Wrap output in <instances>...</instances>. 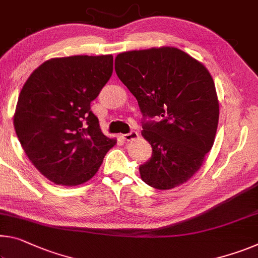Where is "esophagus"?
I'll return each mask as SVG.
<instances>
[{
    "mask_svg": "<svg viewBox=\"0 0 258 258\" xmlns=\"http://www.w3.org/2000/svg\"><path fill=\"white\" fill-rule=\"evenodd\" d=\"M139 138V133L137 132V131H131L130 133L127 134H122L121 136V139L124 141H132V140H136V139Z\"/></svg>",
    "mask_w": 258,
    "mask_h": 258,
    "instance_id": "34e87169",
    "label": "esophagus"
}]
</instances>
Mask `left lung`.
I'll return each mask as SVG.
<instances>
[{
    "mask_svg": "<svg viewBox=\"0 0 258 258\" xmlns=\"http://www.w3.org/2000/svg\"><path fill=\"white\" fill-rule=\"evenodd\" d=\"M114 70L142 114L161 118L142 124L153 155L139 167L141 179L162 190L185 183L203 164L217 132L219 103L210 72L173 47L121 52Z\"/></svg>",
    "mask_w": 258,
    "mask_h": 258,
    "instance_id": "8db88e82",
    "label": "left lung"
}]
</instances>
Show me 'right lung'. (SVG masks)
I'll use <instances>...</instances> for the list:
<instances>
[{
  "label": "right lung",
  "instance_id": "add662e5",
  "mask_svg": "<svg viewBox=\"0 0 258 258\" xmlns=\"http://www.w3.org/2000/svg\"><path fill=\"white\" fill-rule=\"evenodd\" d=\"M112 69V55L57 57L35 69L20 91L16 134L32 164L56 185L88 181L116 145L91 110Z\"/></svg>",
  "mask_w": 258,
  "mask_h": 258
}]
</instances>
